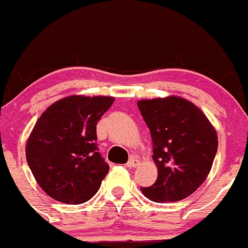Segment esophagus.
Instances as JSON below:
<instances>
[{"label": "esophagus", "instance_id": "esophagus-1", "mask_svg": "<svg viewBox=\"0 0 248 248\" xmlns=\"http://www.w3.org/2000/svg\"><path fill=\"white\" fill-rule=\"evenodd\" d=\"M126 166H127L128 168H135V167H138L139 166L138 158H135V156H131V158L128 159V162L126 163Z\"/></svg>", "mask_w": 248, "mask_h": 248}]
</instances>
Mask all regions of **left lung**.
Returning <instances> with one entry per match:
<instances>
[{
    "instance_id": "left-lung-1",
    "label": "left lung",
    "mask_w": 248,
    "mask_h": 248,
    "mask_svg": "<svg viewBox=\"0 0 248 248\" xmlns=\"http://www.w3.org/2000/svg\"><path fill=\"white\" fill-rule=\"evenodd\" d=\"M153 140L158 178L142 194L155 202L186 199L202 185L218 150L217 131L202 112L180 96L138 102Z\"/></svg>"
}]
</instances>
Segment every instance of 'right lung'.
I'll return each instance as SVG.
<instances>
[{
  "label": "right lung",
  "instance_id": "1",
  "mask_svg": "<svg viewBox=\"0 0 248 248\" xmlns=\"http://www.w3.org/2000/svg\"><path fill=\"white\" fill-rule=\"evenodd\" d=\"M112 96H67L48 107L26 144V162L43 191L65 204L90 200L109 170L96 146V124Z\"/></svg>",
  "mask_w": 248,
  "mask_h": 248
}]
</instances>
